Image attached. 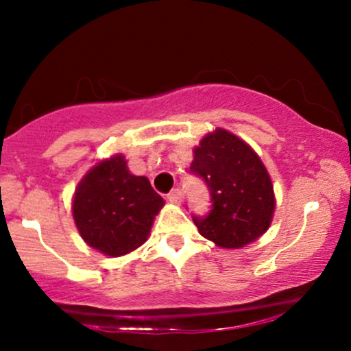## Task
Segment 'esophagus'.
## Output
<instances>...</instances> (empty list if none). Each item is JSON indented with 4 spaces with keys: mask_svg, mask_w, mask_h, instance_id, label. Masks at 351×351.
I'll list each match as a JSON object with an SVG mask.
<instances>
[{
    "mask_svg": "<svg viewBox=\"0 0 351 351\" xmlns=\"http://www.w3.org/2000/svg\"><path fill=\"white\" fill-rule=\"evenodd\" d=\"M167 201H170L171 204H180L181 203V191L178 188L171 189L170 193L167 195Z\"/></svg>",
    "mask_w": 351,
    "mask_h": 351,
    "instance_id": "obj_1",
    "label": "esophagus"
}]
</instances>
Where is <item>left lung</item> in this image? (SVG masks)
I'll use <instances>...</instances> for the list:
<instances>
[{"label": "left lung", "mask_w": 351, "mask_h": 351, "mask_svg": "<svg viewBox=\"0 0 351 351\" xmlns=\"http://www.w3.org/2000/svg\"><path fill=\"white\" fill-rule=\"evenodd\" d=\"M191 171L206 181L213 198L211 213L193 219L201 236L219 247L241 249L267 231L276 195L251 145L217 127L193 148Z\"/></svg>", "instance_id": "obj_1"}]
</instances>
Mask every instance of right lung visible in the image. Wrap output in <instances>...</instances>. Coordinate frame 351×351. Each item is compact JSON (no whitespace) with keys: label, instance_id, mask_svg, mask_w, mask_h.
I'll list each match as a JSON object with an SVG mask.
<instances>
[{"label":"right lung","instance_id":"add662e5","mask_svg":"<svg viewBox=\"0 0 351 351\" xmlns=\"http://www.w3.org/2000/svg\"><path fill=\"white\" fill-rule=\"evenodd\" d=\"M165 201L147 176L130 173L122 153L100 160L75 188L72 216L84 243L108 257L135 251L150 236Z\"/></svg>","mask_w":351,"mask_h":351}]
</instances>
